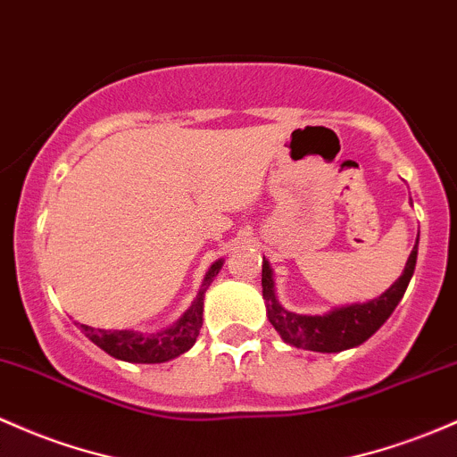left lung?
<instances>
[{"instance_id":"left-lung-1","label":"left lung","mask_w":457,"mask_h":457,"mask_svg":"<svg viewBox=\"0 0 457 457\" xmlns=\"http://www.w3.org/2000/svg\"><path fill=\"white\" fill-rule=\"evenodd\" d=\"M416 252L419 243L414 245L410 253L408 264H405L403 275L390 286L379 299L362 303L347 305V308L334 310L325 317H303L284 310L278 303L273 293V278H270V267L267 260H262V297L267 299V314L270 325L278 329L284 343L293 347H302L308 351H320V353H334V351H345L362 345L369 336H373L386 323V319L393 314L397 303L408 288L410 278H412L416 267Z\"/></svg>"}]
</instances>
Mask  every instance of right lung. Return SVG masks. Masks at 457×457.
<instances>
[{
	"instance_id": "1",
	"label": "right lung",
	"mask_w": 457,
	"mask_h": 457,
	"mask_svg": "<svg viewBox=\"0 0 457 457\" xmlns=\"http://www.w3.org/2000/svg\"><path fill=\"white\" fill-rule=\"evenodd\" d=\"M220 260L210 267L205 275L202 290H199L197 299L190 305V310L179 319L178 325L164 329L160 334H140L132 329H99L90 328V325H79L90 343L97 345L99 349L106 351L108 355L125 362H138V364H158L167 362V360L178 358L184 351H188L195 345L202 328V314H204V293L208 290L210 282L214 275L219 273Z\"/></svg>"
}]
</instances>
